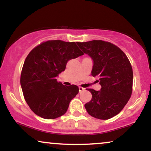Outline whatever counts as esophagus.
I'll return each mask as SVG.
<instances>
[{"mask_svg":"<svg viewBox=\"0 0 151 151\" xmlns=\"http://www.w3.org/2000/svg\"><path fill=\"white\" fill-rule=\"evenodd\" d=\"M84 90V88H83V87H81V86H79V92H81V91H83Z\"/></svg>","mask_w":151,"mask_h":151,"instance_id":"34e87169","label":"esophagus"}]
</instances>
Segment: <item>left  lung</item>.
Masks as SVG:
<instances>
[{
    "label": "left lung",
    "mask_w": 151,
    "mask_h": 151,
    "mask_svg": "<svg viewBox=\"0 0 151 151\" xmlns=\"http://www.w3.org/2000/svg\"><path fill=\"white\" fill-rule=\"evenodd\" d=\"M77 44L93 60L91 75L97 78L101 86L99 91L88 89L92 98L84 107L96 119H111L124 109L131 96V63L125 53L110 42L92 40Z\"/></svg>",
    "instance_id": "1"
}]
</instances>
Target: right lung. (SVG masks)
<instances>
[{
	"mask_svg": "<svg viewBox=\"0 0 151 151\" xmlns=\"http://www.w3.org/2000/svg\"><path fill=\"white\" fill-rule=\"evenodd\" d=\"M84 53L75 42L49 40L35 47L26 58L20 76L24 97L31 110L45 119L64 115L79 87L57 81L69 60Z\"/></svg>",
	"mask_w": 151,
	"mask_h": 151,
	"instance_id": "add662e5",
	"label": "right lung"
}]
</instances>
